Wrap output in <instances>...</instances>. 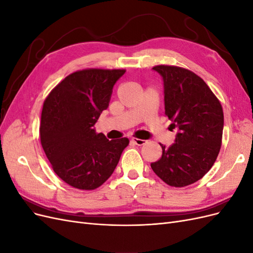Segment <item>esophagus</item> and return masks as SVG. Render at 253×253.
<instances>
[{
	"mask_svg": "<svg viewBox=\"0 0 253 253\" xmlns=\"http://www.w3.org/2000/svg\"><path fill=\"white\" fill-rule=\"evenodd\" d=\"M132 142H134L137 145H143V144L147 143V140L139 139V138H132Z\"/></svg>",
	"mask_w": 253,
	"mask_h": 253,
	"instance_id": "1",
	"label": "esophagus"
}]
</instances>
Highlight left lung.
Returning a JSON list of instances; mask_svg holds the SVG:
<instances>
[{
  "mask_svg": "<svg viewBox=\"0 0 253 253\" xmlns=\"http://www.w3.org/2000/svg\"><path fill=\"white\" fill-rule=\"evenodd\" d=\"M165 85V114L179 132L151 168L167 185L186 187L203 178L215 163L223 138L224 113L207 83L187 68L156 65ZM160 144V143H159Z\"/></svg>",
  "mask_w": 253,
  "mask_h": 253,
  "instance_id": "8db88e82",
  "label": "left lung"
}]
</instances>
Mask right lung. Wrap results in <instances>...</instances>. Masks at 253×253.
<instances>
[{"label":"right lung","instance_id":"add662e5","mask_svg":"<svg viewBox=\"0 0 253 253\" xmlns=\"http://www.w3.org/2000/svg\"><path fill=\"white\" fill-rule=\"evenodd\" d=\"M126 70L85 68L52 88L43 104L40 140L52 170L67 185L90 191L109 179L129 142L109 140L94 126L108 109L114 84Z\"/></svg>","mask_w":253,"mask_h":253}]
</instances>
